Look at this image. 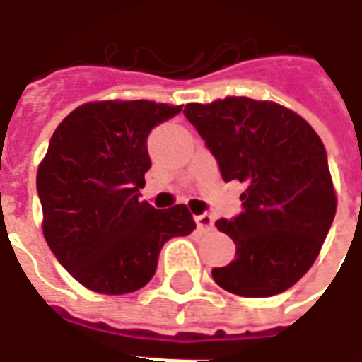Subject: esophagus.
Returning a JSON list of instances; mask_svg holds the SVG:
<instances>
[{
	"label": "esophagus",
	"mask_w": 362,
	"mask_h": 362,
	"mask_svg": "<svg viewBox=\"0 0 362 362\" xmlns=\"http://www.w3.org/2000/svg\"><path fill=\"white\" fill-rule=\"evenodd\" d=\"M196 223H197V230L199 233H209L213 230V225H215V221L209 213H202V215H197L196 217Z\"/></svg>",
	"instance_id": "1"
}]
</instances>
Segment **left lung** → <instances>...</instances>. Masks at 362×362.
<instances>
[{
	"label": "left lung",
	"instance_id": "1",
	"mask_svg": "<svg viewBox=\"0 0 362 362\" xmlns=\"http://www.w3.org/2000/svg\"><path fill=\"white\" fill-rule=\"evenodd\" d=\"M184 116L211 151L223 180L246 184L243 211L215 223L233 238L236 256L213 267V279L250 298L287 291L318 258L335 217L324 143L293 110L248 96L186 104Z\"/></svg>",
	"mask_w": 362,
	"mask_h": 362
}]
</instances>
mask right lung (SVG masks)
I'll use <instances>...</instances> for the list:
<instances>
[{"instance_id": "obj_1", "label": "right lung", "mask_w": 362, "mask_h": 362, "mask_svg": "<svg viewBox=\"0 0 362 362\" xmlns=\"http://www.w3.org/2000/svg\"><path fill=\"white\" fill-rule=\"evenodd\" d=\"M182 110L151 100H103L75 108L38 166L44 238L62 266L103 295L145 287L166 240L196 221L186 205L155 209L139 199L151 168V129Z\"/></svg>"}]
</instances>
